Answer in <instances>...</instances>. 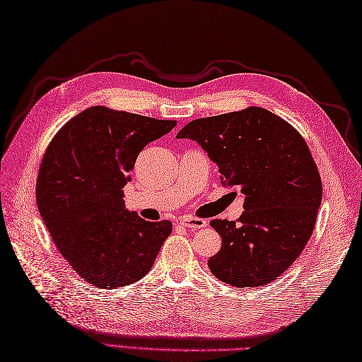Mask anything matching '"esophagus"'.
Listing matches in <instances>:
<instances>
[{"label":"esophagus","instance_id":"1","mask_svg":"<svg viewBox=\"0 0 362 362\" xmlns=\"http://www.w3.org/2000/svg\"><path fill=\"white\" fill-rule=\"evenodd\" d=\"M180 223L187 227V228H192V230H197V228H202L206 227L209 223L206 221V219H201V218H192V216H184L180 219Z\"/></svg>","mask_w":362,"mask_h":362}]
</instances>
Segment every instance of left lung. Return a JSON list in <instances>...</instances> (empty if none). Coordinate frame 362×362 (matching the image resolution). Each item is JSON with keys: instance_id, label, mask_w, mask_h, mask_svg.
Returning <instances> with one entry per match:
<instances>
[{"instance_id": "left-lung-1", "label": "left lung", "mask_w": 362, "mask_h": 362, "mask_svg": "<svg viewBox=\"0 0 362 362\" xmlns=\"http://www.w3.org/2000/svg\"><path fill=\"white\" fill-rule=\"evenodd\" d=\"M176 136L197 141L218 164L221 182L244 195L236 221H210L223 240L209 259L210 272L243 288L283 275L312 236L322 198L318 167L301 134L252 105L193 119Z\"/></svg>"}]
</instances>
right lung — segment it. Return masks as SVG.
I'll list each match as a JSON object with an SVG mask.
<instances>
[{"label":"right lung","instance_id":"obj_1","mask_svg":"<svg viewBox=\"0 0 362 362\" xmlns=\"http://www.w3.org/2000/svg\"><path fill=\"white\" fill-rule=\"evenodd\" d=\"M175 126V119L93 105L50 141L37 180L38 210L59 253L89 284L135 283L172 233L170 221L130 214L122 187L139 152Z\"/></svg>","mask_w":362,"mask_h":362}]
</instances>
